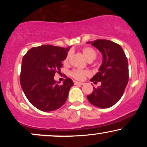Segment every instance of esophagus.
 Instances as JSON below:
<instances>
[{"mask_svg": "<svg viewBox=\"0 0 147 147\" xmlns=\"http://www.w3.org/2000/svg\"><path fill=\"white\" fill-rule=\"evenodd\" d=\"M74 84L75 85H84V83H82V82H74Z\"/></svg>", "mask_w": 147, "mask_h": 147, "instance_id": "esophagus-1", "label": "esophagus"}]
</instances>
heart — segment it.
<instances>
[{"mask_svg":"<svg viewBox=\"0 0 147 147\" xmlns=\"http://www.w3.org/2000/svg\"><path fill=\"white\" fill-rule=\"evenodd\" d=\"M82 54L85 58L88 61H93L97 57V53H96L95 50L93 48H90V47H85L82 50ZM70 52H68V55H66L65 58L64 59L63 63L65 64L68 63L69 58H70ZM89 75V72L87 70H73L72 71L70 72V75L72 77L78 80H82L86 77V76Z\"/></svg>","mask_w":147,"mask_h":147,"instance_id":"heart-1","label":"heart"}]
</instances>
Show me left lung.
<instances>
[{
	"mask_svg": "<svg viewBox=\"0 0 147 147\" xmlns=\"http://www.w3.org/2000/svg\"><path fill=\"white\" fill-rule=\"evenodd\" d=\"M102 54V63L99 72L90 79L101 82V86L87 96L92 105L106 109L120 99L129 82V64L122 47L109 40L89 41Z\"/></svg>",
	"mask_w": 147,
	"mask_h": 147,
	"instance_id": "8db88e82",
	"label": "left lung"
}]
</instances>
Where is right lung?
Wrapping results in <instances>:
<instances>
[{"mask_svg": "<svg viewBox=\"0 0 147 147\" xmlns=\"http://www.w3.org/2000/svg\"><path fill=\"white\" fill-rule=\"evenodd\" d=\"M69 49L43 45L31 48L23 57L20 76L21 88L29 102L38 110L55 111L66 102L73 82L67 78L60 86L54 76L60 72Z\"/></svg>", "mask_w": 147, "mask_h": 147, "instance_id": "obj_1", "label": "right lung"}]
</instances>
